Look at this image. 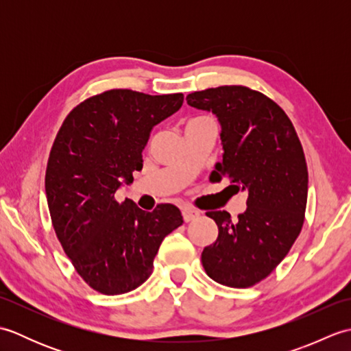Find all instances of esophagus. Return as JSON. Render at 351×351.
<instances>
[{"instance_id":"esophagus-1","label":"esophagus","mask_w":351,"mask_h":351,"mask_svg":"<svg viewBox=\"0 0 351 351\" xmlns=\"http://www.w3.org/2000/svg\"><path fill=\"white\" fill-rule=\"evenodd\" d=\"M200 215V213L199 211H196V210H193V208H190V206H185V208H182V217H184V220L185 221H191V220H195V219H197Z\"/></svg>"}]
</instances>
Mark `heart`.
Listing matches in <instances>:
<instances>
[{
    "instance_id": "obj_1",
    "label": "heart",
    "mask_w": 351,
    "mask_h": 351,
    "mask_svg": "<svg viewBox=\"0 0 351 351\" xmlns=\"http://www.w3.org/2000/svg\"><path fill=\"white\" fill-rule=\"evenodd\" d=\"M202 121H210V117H195V119H190V121L187 122L189 123H196V122H202Z\"/></svg>"
}]
</instances>
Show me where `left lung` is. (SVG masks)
I'll list each match as a JSON object with an SVG mask.
<instances>
[{
    "label": "left lung",
    "mask_w": 351,
    "mask_h": 351,
    "mask_svg": "<svg viewBox=\"0 0 351 351\" xmlns=\"http://www.w3.org/2000/svg\"><path fill=\"white\" fill-rule=\"evenodd\" d=\"M187 104L213 111L221 125L223 161L215 181L228 178L247 190V210L230 220L228 211H208L219 228L204 249L202 265L215 282L249 288L265 279L299 237L308 202V166L299 136L285 111L245 86L193 92Z\"/></svg>",
    "instance_id": "left-lung-1"
}]
</instances>
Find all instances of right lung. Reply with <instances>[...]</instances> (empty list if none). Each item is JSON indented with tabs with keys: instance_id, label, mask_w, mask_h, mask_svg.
<instances>
[{
	"instance_id": "add662e5",
	"label": "right lung",
	"mask_w": 351,
	"mask_h": 351,
	"mask_svg": "<svg viewBox=\"0 0 351 351\" xmlns=\"http://www.w3.org/2000/svg\"><path fill=\"white\" fill-rule=\"evenodd\" d=\"M182 102V93L102 92L66 116L52 143L45 173L52 226L77 273L101 294L140 287L164 237L182 225L171 204L146 213L131 199L116 200L122 182L143 167L151 130Z\"/></svg>"
}]
</instances>
